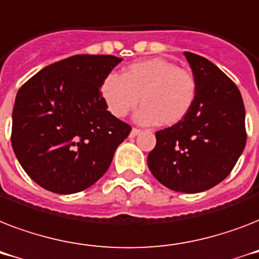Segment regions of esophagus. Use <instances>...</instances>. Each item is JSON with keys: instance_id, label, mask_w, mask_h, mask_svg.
I'll use <instances>...</instances> for the list:
<instances>
[{"instance_id": "34e87169", "label": "esophagus", "mask_w": 259, "mask_h": 259, "mask_svg": "<svg viewBox=\"0 0 259 259\" xmlns=\"http://www.w3.org/2000/svg\"><path fill=\"white\" fill-rule=\"evenodd\" d=\"M140 133H141V130L140 129H132V132H130V137H136V136H138Z\"/></svg>"}]
</instances>
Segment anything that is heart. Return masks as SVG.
Returning <instances> with one entry per match:
<instances>
[{"mask_svg":"<svg viewBox=\"0 0 259 259\" xmlns=\"http://www.w3.org/2000/svg\"><path fill=\"white\" fill-rule=\"evenodd\" d=\"M106 109L113 117L123 118L140 102L134 114L141 125L160 122L172 126L192 109L197 94L196 79L189 71L177 68L162 58L138 60L126 67L122 75H106L99 87Z\"/></svg>","mask_w":259,"mask_h":259,"instance_id":"obj_1","label":"heart"}]
</instances>
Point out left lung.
Here are the masks:
<instances>
[{"mask_svg":"<svg viewBox=\"0 0 259 259\" xmlns=\"http://www.w3.org/2000/svg\"><path fill=\"white\" fill-rule=\"evenodd\" d=\"M184 56L196 79V99L180 122L156 133L148 166L166 188L196 193L225 180L241 157L245 106L238 87L213 63L191 52Z\"/></svg>","mask_w":259,"mask_h":259,"instance_id":"8db88e82","label":"left lung"}]
</instances>
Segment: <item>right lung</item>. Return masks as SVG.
I'll use <instances>...</instances> for the list:
<instances>
[{"instance_id": "obj_1", "label": "right lung", "mask_w": 259, "mask_h": 259, "mask_svg": "<svg viewBox=\"0 0 259 259\" xmlns=\"http://www.w3.org/2000/svg\"><path fill=\"white\" fill-rule=\"evenodd\" d=\"M122 59L75 55L44 67L18 90L12 146L40 187L60 195L97 183L132 132L107 111L99 87Z\"/></svg>"}]
</instances>
